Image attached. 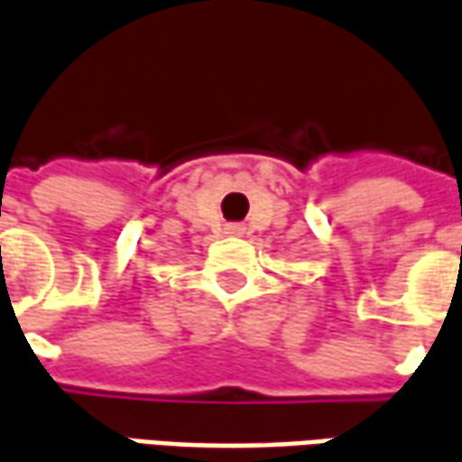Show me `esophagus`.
<instances>
[{
	"label": "esophagus",
	"mask_w": 462,
	"mask_h": 462,
	"mask_svg": "<svg viewBox=\"0 0 462 462\" xmlns=\"http://www.w3.org/2000/svg\"><path fill=\"white\" fill-rule=\"evenodd\" d=\"M227 230H230L232 235H243L245 227H243V225H230V227H227Z\"/></svg>",
	"instance_id": "obj_1"
}]
</instances>
